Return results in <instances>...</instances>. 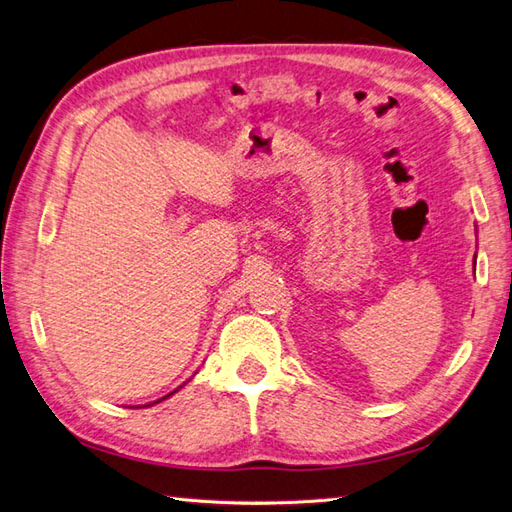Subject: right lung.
<instances>
[{
	"mask_svg": "<svg viewBox=\"0 0 512 512\" xmlns=\"http://www.w3.org/2000/svg\"><path fill=\"white\" fill-rule=\"evenodd\" d=\"M168 396H170V394H168ZM164 399H166V396H164Z\"/></svg>",
	"mask_w": 512,
	"mask_h": 512,
	"instance_id": "add662e5",
	"label": "right lung"
}]
</instances>
